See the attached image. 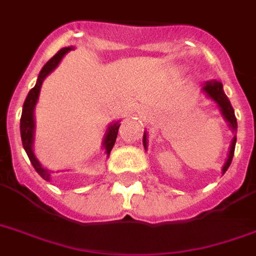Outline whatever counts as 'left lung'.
<instances>
[{
  "label": "left lung",
  "mask_w": 256,
  "mask_h": 256,
  "mask_svg": "<svg viewBox=\"0 0 256 256\" xmlns=\"http://www.w3.org/2000/svg\"><path fill=\"white\" fill-rule=\"evenodd\" d=\"M202 92H204L210 100H212L215 104H218L219 112H220V114H222L224 120L228 124L231 132L234 134L232 140H231L228 156H227L226 162H224V164H223L222 168V174H224L227 171V168H230L231 160H232V156H234L235 144H236V136H235V134H236V130H238V124H236V118H235L234 108L231 106L230 100H228L226 94H224L222 82L216 81V80H211V81L204 82L202 86ZM144 150H148V132H144Z\"/></svg>",
  "instance_id": "8db88e82"
}]
</instances>
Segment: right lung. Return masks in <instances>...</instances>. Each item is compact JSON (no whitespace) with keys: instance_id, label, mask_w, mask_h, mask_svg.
I'll return each mask as SVG.
<instances>
[{"instance_id":"right-lung-1","label":"right lung","mask_w":256,"mask_h":256,"mask_svg":"<svg viewBox=\"0 0 256 256\" xmlns=\"http://www.w3.org/2000/svg\"><path fill=\"white\" fill-rule=\"evenodd\" d=\"M74 46H68V48H64L58 52L53 58H50L49 61L46 62L44 68L41 69L40 74H38L37 82H36V86H34L32 90L29 92L28 96H26L25 102H24V108H22V116H21V122H20V130H21V140H22V146L25 148L26 154L29 156L30 162L33 164V168H36L38 174L41 175L42 178L45 180H50L53 178L54 171L49 170V168H44L41 164V162L37 160V156L34 154L33 144H34V132H36V120H34V108H36V104L38 102V98H40V92H41V86L45 81V78L49 76L52 72H53L60 62L62 61V58L65 57L66 54L69 53L70 50H73ZM120 120H114L112 124H110L106 128V132H104V140H102V148H104V152L106 156H110V152H112V146L116 144V134H118V128H120Z\"/></svg>"}]
</instances>
